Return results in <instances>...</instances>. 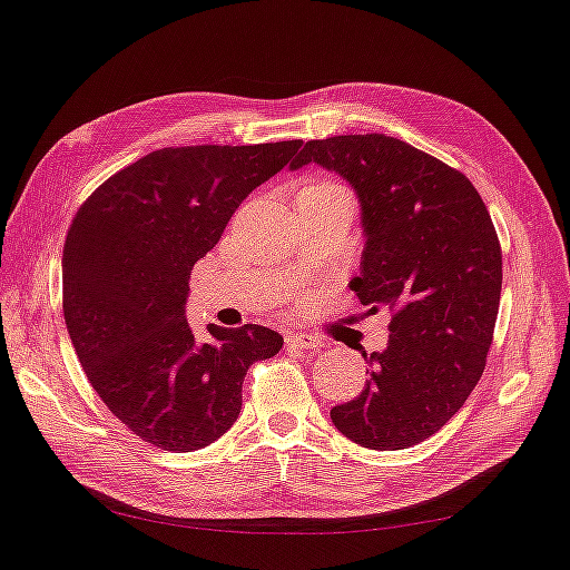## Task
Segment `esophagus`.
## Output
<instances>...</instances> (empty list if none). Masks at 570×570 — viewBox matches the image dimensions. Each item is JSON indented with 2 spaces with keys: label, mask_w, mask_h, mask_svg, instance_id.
<instances>
[{
  "label": "esophagus",
  "mask_w": 570,
  "mask_h": 570,
  "mask_svg": "<svg viewBox=\"0 0 570 570\" xmlns=\"http://www.w3.org/2000/svg\"><path fill=\"white\" fill-rule=\"evenodd\" d=\"M286 348L288 351H318L321 341L306 333H286Z\"/></svg>",
  "instance_id": "34e87169"
}]
</instances>
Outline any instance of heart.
Segmentation results:
<instances>
[{"label":"heart","mask_w":570,"mask_h":570,"mask_svg":"<svg viewBox=\"0 0 570 570\" xmlns=\"http://www.w3.org/2000/svg\"><path fill=\"white\" fill-rule=\"evenodd\" d=\"M318 187H333V183H318V185H311L308 189H318ZM308 189H306V193H308Z\"/></svg>","instance_id":"b5f03b06"}]
</instances>
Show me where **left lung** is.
<instances>
[{
  "instance_id": "8db88e82",
  "label": "left lung",
  "mask_w": 570,
  "mask_h": 570,
  "mask_svg": "<svg viewBox=\"0 0 570 570\" xmlns=\"http://www.w3.org/2000/svg\"><path fill=\"white\" fill-rule=\"evenodd\" d=\"M308 163L358 195L365 249L351 288L371 314L393 316L385 351H363V393L331 420L361 448H412L484 373L501 296L497 229L466 175L383 132L308 140L292 170Z\"/></svg>"
}]
</instances>
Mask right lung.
<instances>
[{"label":"right lung","mask_w":570,"mask_h":570,"mask_svg":"<svg viewBox=\"0 0 570 570\" xmlns=\"http://www.w3.org/2000/svg\"><path fill=\"white\" fill-rule=\"evenodd\" d=\"M301 140L163 148L100 185L66 234L63 318L98 397L140 440L193 452L242 410L249 365L282 351L276 331L247 323L207 333L185 318L189 272L219 242L254 187Z\"/></svg>","instance_id":"1"}]
</instances>
